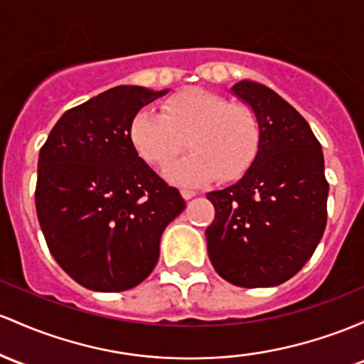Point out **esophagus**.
Instances as JSON below:
<instances>
[{
  "mask_svg": "<svg viewBox=\"0 0 364 364\" xmlns=\"http://www.w3.org/2000/svg\"><path fill=\"white\" fill-rule=\"evenodd\" d=\"M195 195H197V191H193V190H188V188L181 190V197L185 198V200H190V198H193Z\"/></svg>",
  "mask_w": 364,
  "mask_h": 364,
  "instance_id": "obj_1",
  "label": "esophagus"
}]
</instances>
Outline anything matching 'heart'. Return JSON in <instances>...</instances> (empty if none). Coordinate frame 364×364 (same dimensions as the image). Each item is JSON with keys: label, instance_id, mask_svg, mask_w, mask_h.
<instances>
[{"label": "heart", "instance_id": "heart-1", "mask_svg": "<svg viewBox=\"0 0 364 364\" xmlns=\"http://www.w3.org/2000/svg\"><path fill=\"white\" fill-rule=\"evenodd\" d=\"M192 154L169 164L164 176L176 185H203L215 178L230 183L250 169L261 131L252 110L205 90H186L162 105V115L139 110L129 126V141L141 161L162 167L182 148Z\"/></svg>", "mask_w": 364, "mask_h": 364}]
</instances>
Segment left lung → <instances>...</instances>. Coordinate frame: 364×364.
<instances>
[{"mask_svg": "<svg viewBox=\"0 0 364 364\" xmlns=\"http://www.w3.org/2000/svg\"><path fill=\"white\" fill-rule=\"evenodd\" d=\"M231 93L254 110L261 143L240 181L207 193L215 209L207 252L226 282L274 287L302 269L325 231L323 150L306 119L273 90L240 81Z\"/></svg>", "mask_w": 364, "mask_h": 364, "instance_id": "1", "label": "left lung"}]
</instances>
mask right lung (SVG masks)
<instances>
[{
    "mask_svg": "<svg viewBox=\"0 0 364 364\" xmlns=\"http://www.w3.org/2000/svg\"><path fill=\"white\" fill-rule=\"evenodd\" d=\"M167 91H103L67 110L39 151L36 213L48 249L90 290L139 285L157 264L162 231L186 207L129 141L138 110Z\"/></svg>",
    "mask_w": 364,
    "mask_h": 364,
    "instance_id": "add662e5",
    "label": "right lung"
}]
</instances>
